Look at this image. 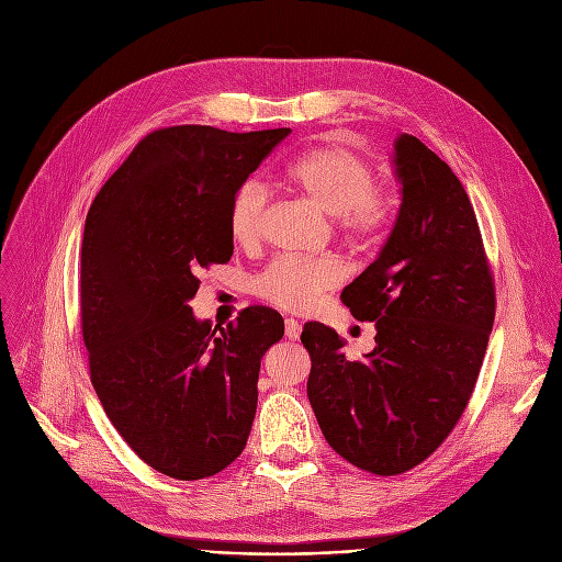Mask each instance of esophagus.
Returning a JSON list of instances; mask_svg holds the SVG:
<instances>
[{"label":"esophagus","mask_w":562,"mask_h":562,"mask_svg":"<svg viewBox=\"0 0 562 562\" xmlns=\"http://www.w3.org/2000/svg\"><path fill=\"white\" fill-rule=\"evenodd\" d=\"M284 337L291 339V341H296L301 337V323L293 321V318H286L284 321Z\"/></svg>","instance_id":"34e87169"}]
</instances>
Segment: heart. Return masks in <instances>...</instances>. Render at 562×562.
Segmentation results:
<instances>
[{
  "label": "heart",
  "mask_w": 562,
  "mask_h": 562,
  "mask_svg": "<svg viewBox=\"0 0 562 562\" xmlns=\"http://www.w3.org/2000/svg\"><path fill=\"white\" fill-rule=\"evenodd\" d=\"M284 177L303 200L337 218L341 239L350 246L373 244L390 225L392 198L373 187V164L352 147L341 143L312 147L289 164ZM266 202L269 198L259 182H246L236 189L227 212V229L234 244L244 248L257 244ZM341 280V266L330 259H278L255 280V291L259 299L280 310L301 312L312 307L326 291L339 286Z\"/></svg>",
  "instance_id": "1"
}]
</instances>
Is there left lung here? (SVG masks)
Listing matches in <instances>:
<instances>
[{
	"instance_id": "obj_1",
	"label": "left lung",
	"mask_w": 562,
	"mask_h": 562,
	"mask_svg": "<svg viewBox=\"0 0 562 562\" xmlns=\"http://www.w3.org/2000/svg\"><path fill=\"white\" fill-rule=\"evenodd\" d=\"M401 210L375 261L341 291L375 348L344 356V339L307 323V396L323 437L350 464L396 476L456 428L474 392L494 323V278L479 221L447 161L409 134L394 143Z\"/></svg>"
}]
</instances>
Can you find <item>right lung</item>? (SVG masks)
Wrapping results in <instances>:
<instances>
[{"mask_svg":"<svg viewBox=\"0 0 562 562\" xmlns=\"http://www.w3.org/2000/svg\"><path fill=\"white\" fill-rule=\"evenodd\" d=\"M289 134L157 130L88 210L81 335L91 382L132 451L170 479H210L246 449L259 364L284 321L257 305L212 328L189 301L198 273L232 257V195Z\"/></svg>","mask_w":562,"mask_h":562,"instance_id":"add662e5","label":"right lung"}]
</instances>
